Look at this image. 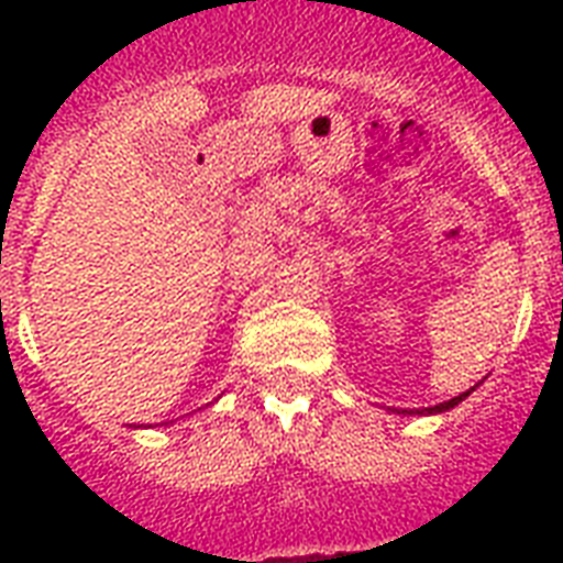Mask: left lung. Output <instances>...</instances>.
<instances>
[{"mask_svg": "<svg viewBox=\"0 0 563 563\" xmlns=\"http://www.w3.org/2000/svg\"><path fill=\"white\" fill-rule=\"evenodd\" d=\"M471 391H473V388H471ZM471 391L459 394V397H453V400H446V402H438V406H432V409H427V411H429V415H432V411H446V409H453V406H459V402H462L464 397H467V394H471ZM409 415H411V411H409ZM418 415H420V411H418Z\"/></svg>", "mask_w": 563, "mask_h": 563, "instance_id": "obj_1", "label": "left lung"}]
</instances>
